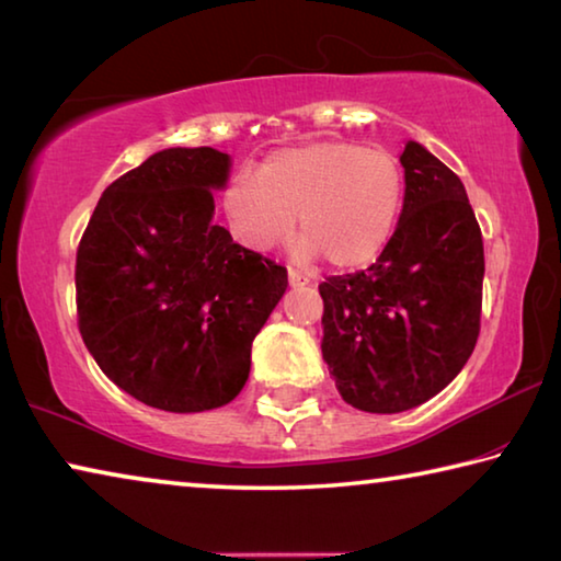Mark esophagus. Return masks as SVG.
<instances>
[{"instance_id":"1","label":"esophagus","mask_w":561,"mask_h":561,"mask_svg":"<svg viewBox=\"0 0 561 561\" xmlns=\"http://www.w3.org/2000/svg\"><path fill=\"white\" fill-rule=\"evenodd\" d=\"M289 284H291V287H307V284H309V277H304V274L289 270Z\"/></svg>"}]
</instances>
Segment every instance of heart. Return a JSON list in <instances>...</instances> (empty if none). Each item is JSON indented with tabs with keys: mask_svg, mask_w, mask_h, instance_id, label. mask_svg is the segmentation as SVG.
<instances>
[{
	"mask_svg": "<svg viewBox=\"0 0 561 561\" xmlns=\"http://www.w3.org/2000/svg\"><path fill=\"white\" fill-rule=\"evenodd\" d=\"M404 203V176L390 151L353 141H311L279 149L262 161L257 179L232 176L222 191L230 238L264 254L291 238L297 216L304 236L294 257H329L358 270L390 242Z\"/></svg>",
	"mask_w": 561,
	"mask_h": 561,
	"instance_id": "heart-1",
	"label": "heart"
}]
</instances>
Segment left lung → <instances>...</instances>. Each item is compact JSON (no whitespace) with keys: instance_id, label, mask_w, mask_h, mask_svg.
I'll return each mask as SVG.
<instances>
[{"instance_id":"8db88e82","label":"left lung","mask_w":561,"mask_h":561,"mask_svg":"<svg viewBox=\"0 0 561 561\" xmlns=\"http://www.w3.org/2000/svg\"><path fill=\"white\" fill-rule=\"evenodd\" d=\"M404 203L368 270L329 277L323 360L355 410L397 414L432 400L476 348L483 238L461 179L420 141L400 154Z\"/></svg>"}]
</instances>
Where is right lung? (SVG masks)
Segmentation results:
<instances>
[{"label": "right lung", "mask_w": 561, "mask_h": 561, "mask_svg": "<svg viewBox=\"0 0 561 561\" xmlns=\"http://www.w3.org/2000/svg\"><path fill=\"white\" fill-rule=\"evenodd\" d=\"M232 161L171 147L112 181L76 260L78 325L119 390L164 412L236 400L252 341L287 291V270L213 222Z\"/></svg>", "instance_id": "add662e5"}]
</instances>
